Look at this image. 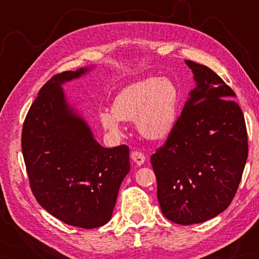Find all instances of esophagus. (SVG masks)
Masks as SVG:
<instances>
[{
	"instance_id": "obj_1",
	"label": "esophagus",
	"mask_w": 259,
	"mask_h": 259,
	"mask_svg": "<svg viewBox=\"0 0 259 259\" xmlns=\"http://www.w3.org/2000/svg\"><path fill=\"white\" fill-rule=\"evenodd\" d=\"M131 159H133L134 162L136 164H138V166H141L142 163H145L146 161V157L144 153H142L141 151H133L131 152Z\"/></svg>"
}]
</instances>
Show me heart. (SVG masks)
Segmentation results:
<instances>
[{
    "label": "heart",
    "mask_w": 259,
    "mask_h": 259,
    "mask_svg": "<svg viewBox=\"0 0 259 259\" xmlns=\"http://www.w3.org/2000/svg\"><path fill=\"white\" fill-rule=\"evenodd\" d=\"M178 92L171 81L148 78L125 87L112 110L100 112L101 123L113 136L122 135L124 121L136 120L139 133L150 140H160L172 130L177 118Z\"/></svg>",
    "instance_id": "1"
}]
</instances>
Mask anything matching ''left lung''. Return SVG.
I'll return each instance as SVG.
<instances>
[{
    "label": "left lung",
    "instance_id": "8db88e82",
    "mask_svg": "<svg viewBox=\"0 0 259 259\" xmlns=\"http://www.w3.org/2000/svg\"><path fill=\"white\" fill-rule=\"evenodd\" d=\"M197 87L150 160L163 216L179 225L216 217L237 192L248 156L245 118L226 82L186 60Z\"/></svg>",
    "mask_w": 259,
    "mask_h": 259
}]
</instances>
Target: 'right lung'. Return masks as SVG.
Segmentation results:
<instances>
[{
    "instance_id": "1",
    "label": "right lung",
    "mask_w": 259,
    "mask_h": 259,
    "mask_svg": "<svg viewBox=\"0 0 259 259\" xmlns=\"http://www.w3.org/2000/svg\"><path fill=\"white\" fill-rule=\"evenodd\" d=\"M85 71H64L41 88L25 117L21 146L36 201L63 223L92 229L111 218L130 162L128 146L101 147L65 102L61 84Z\"/></svg>"
}]
</instances>
